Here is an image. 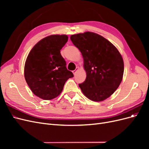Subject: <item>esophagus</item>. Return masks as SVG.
<instances>
[{"instance_id": "34e87169", "label": "esophagus", "mask_w": 149, "mask_h": 149, "mask_svg": "<svg viewBox=\"0 0 149 149\" xmlns=\"http://www.w3.org/2000/svg\"><path fill=\"white\" fill-rule=\"evenodd\" d=\"M78 70H79V68H78V67H76V70H74L73 71V73L74 74H75L76 73V72H77V71H78Z\"/></svg>"}]
</instances>
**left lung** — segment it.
<instances>
[{
  "mask_svg": "<svg viewBox=\"0 0 149 149\" xmlns=\"http://www.w3.org/2000/svg\"><path fill=\"white\" fill-rule=\"evenodd\" d=\"M70 39L82 54L86 72L79 88L89 100L104 101L116 91L123 79L122 56L110 42L95 33L73 35Z\"/></svg>",
  "mask_w": 149,
  "mask_h": 149,
  "instance_id": "8db88e82",
  "label": "left lung"
}]
</instances>
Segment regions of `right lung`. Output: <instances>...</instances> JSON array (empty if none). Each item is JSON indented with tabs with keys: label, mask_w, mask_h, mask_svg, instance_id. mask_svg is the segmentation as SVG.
Returning a JSON list of instances; mask_svg holds the SVG:
<instances>
[{
	"label": "right lung",
	"mask_w": 149,
	"mask_h": 149,
	"mask_svg": "<svg viewBox=\"0 0 149 149\" xmlns=\"http://www.w3.org/2000/svg\"><path fill=\"white\" fill-rule=\"evenodd\" d=\"M67 35H53L38 42L26 58L24 75L35 95L45 100L57 97L68 79L74 75L66 68L60 53L68 41Z\"/></svg>",
	"instance_id": "obj_1"
}]
</instances>
